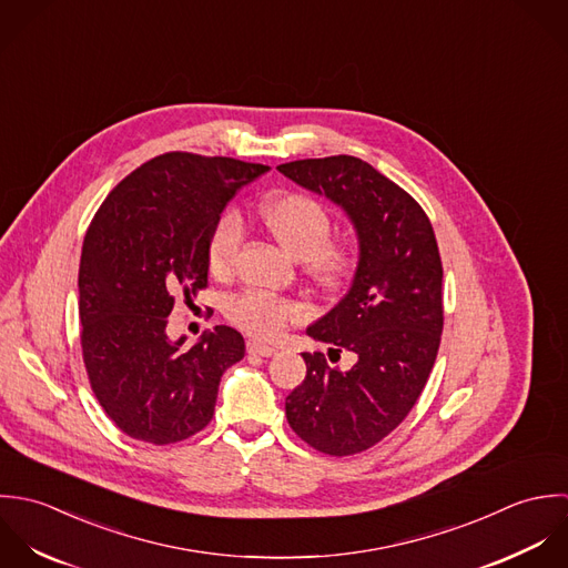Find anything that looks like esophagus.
Masks as SVG:
<instances>
[{"label":"esophagus","instance_id":"obj_1","mask_svg":"<svg viewBox=\"0 0 568 568\" xmlns=\"http://www.w3.org/2000/svg\"><path fill=\"white\" fill-rule=\"evenodd\" d=\"M247 353H250V355L270 357V355H274V353H276V348H274V346H270V344H263V342L247 341Z\"/></svg>","mask_w":568,"mask_h":568}]
</instances>
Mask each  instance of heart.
Wrapping results in <instances>:
<instances>
[{"label":"heart","instance_id":"obj_1","mask_svg":"<svg viewBox=\"0 0 568 568\" xmlns=\"http://www.w3.org/2000/svg\"><path fill=\"white\" fill-rule=\"evenodd\" d=\"M261 217L276 241L296 258H305L312 274L323 283H336L353 263V247L344 241L327 239L332 217L327 209L303 193H283L263 202ZM243 239V222L236 211H226L213 227L209 241V265L224 274L236 258ZM227 318L247 334L258 338L278 336L290 323L301 318L294 301L247 290L227 301Z\"/></svg>","mask_w":568,"mask_h":568}]
</instances>
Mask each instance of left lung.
<instances>
[{"label":"left lung","mask_w":568,"mask_h":568,"mask_svg":"<svg viewBox=\"0 0 568 568\" xmlns=\"http://www.w3.org/2000/svg\"><path fill=\"white\" fill-rule=\"evenodd\" d=\"M307 191L327 195L348 215L359 258L341 303L307 327L334 344L351 368L323 353H303L307 375L285 399L292 430L332 456L364 453L390 435L417 404L444 332V267L424 209L395 182L353 155L276 166Z\"/></svg>","instance_id":"8db88e82"}]
</instances>
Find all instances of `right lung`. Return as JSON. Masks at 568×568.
<instances>
[{"label": "right lung", "instance_id": "1", "mask_svg": "<svg viewBox=\"0 0 568 568\" xmlns=\"http://www.w3.org/2000/svg\"><path fill=\"white\" fill-rule=\"evenodd\" d=\"M270 166L171 151L129 173L88 227L79 267L83 362L115 426L153 446L206 428L243 336L217 325L169 341L175 294L209 285V241L234 193Z\"/></svg>", "mask_w": 568, "mask_h": 568}]
</instances>
